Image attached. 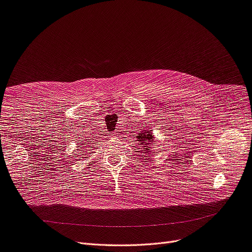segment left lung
Here are the masks:
<instances>
[{"instance_id": "obj_1", "label": "left lung", "mask_w": 252, "mask_h": 252, "mask_svg": "<svg viewBox=\"0 0 252 252\" xmlns=\"http://www.w3.org/2000/svg\"><path fill=\"white\" fill-rule=\"evenodd\" d=\"M138 138H139V141H141V143L143 145V146H141V147H143L142 154H146L148 156V151L151 148L150 146L156 144L155 139H154V134L150 132V130H146L144 133L139 134Z\"/></svg>"}]
</instances>
